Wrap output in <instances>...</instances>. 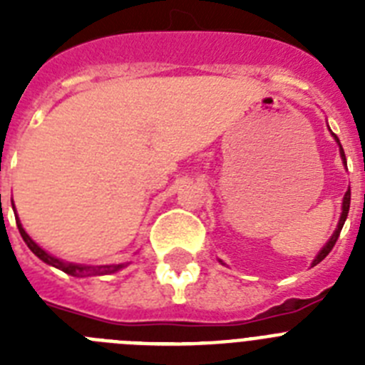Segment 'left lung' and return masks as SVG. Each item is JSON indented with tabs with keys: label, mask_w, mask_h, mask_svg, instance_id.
I'll list each match as a JSON object with an SVG mask.
<instances>
[{
	"label": "left lung",
	"mask_w": 365,
	"mask_h": 365,
	"mask_svg": "<svg viewBox=\"0 0 365 365\" xmlns=\"http://www.w3.org/2000/svg\"><path fill=\"white\" fill-rule=\"evenodd\" d=\"M333 137H334V140H336V143H338V146H340L341 160H344V164H346V153H344V148H341V144H340V140H338L336 135L333 133ZM346 166H347V164H346ZM349 205H351V190H347L346 195H344V202H341V215H340V221H338L336 230H334V234L331 235V240H329L327 243H325V247L322 248L320 252H318V256L314 257V261H312V267L318 265V263H320L322 259H325V256H327V254L331 252V250H333L334 243H336V241H338V235H340V232H341V227H344V222H346V219H347V214H349Z\"/></svg>",
	"instance_id": "left-lung-1"
}]
</instances>
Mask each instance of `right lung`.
I'll use <instances>...</instances> for the list:
<instances>
[{
  "label": "right lung",
  "instance_id": "add662e5",
  "mask_svg": "<svg viewBox=\"0 0 365 365\" xmlns=\"http://www.w3.org/2000/svg\"><path fill=\"white\" fill-rule=\"evenodd\" d=\"M16 212V210H14ZM16 225H18V230L19 234H21V237H24V241L27 243V247L31 248L32 254L34 256L40 257L43 263H47V265L51 267H56V269L63 270L66 274H71V276H76V278H86V276H102V274H113V272H117V270L124 269V263H120V265H76V263H67V261L63 259H58V257L51 256V254H47L41 247H38L34 241L29 237L27 232L24 230V227H21V222H19L18 215H16Z\"/></svg>",
  "mask_w": 365,
  "mask_h": 365
}]
</instances>
